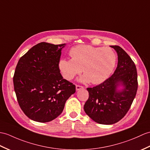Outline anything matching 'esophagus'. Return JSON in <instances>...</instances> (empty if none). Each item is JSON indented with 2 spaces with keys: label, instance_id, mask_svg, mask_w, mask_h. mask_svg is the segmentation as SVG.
Segmentation results:
<instances>
[{
  "label": "esophagus",
  "instance_id": "1",
  "mask_svg": "<svg viewBox=\"0 0 150 150\" xmlns=\"http://www.w3.org/2000/svg\"><path fill=\"white\" fill-rule=\"evenodd\" d=\"M83 87L81 86H79V85H76V91H79V90L83 89Z\"/></svg>",
  "mask_w": 150,
  "mask_h": 150
}]
</instances>
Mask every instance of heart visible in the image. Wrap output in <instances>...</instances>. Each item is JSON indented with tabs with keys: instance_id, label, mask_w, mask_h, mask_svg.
Returning a JSON list of instances; mask_svg holds the SVG:
<instances>
[{
	"instance_id": "1",
	"label": "heart",
	"mask_w": 150,
	"mask_h": 150,
	"mask_svg": "<svg viewBox=\"0 0 150 150\" xmlns=\"http://www.w3.org/2000/svg\"><path fill=\"white\" fill-rule=\"evenodd\" d=\"M71 59L61 58L58 62L59 70L68 81L82 71L79 81L83 83L91 81L98 84L107 80L112 72L116 62V55L109 47L79 45L69 50Z\"/></svg>"
}]
</instances>
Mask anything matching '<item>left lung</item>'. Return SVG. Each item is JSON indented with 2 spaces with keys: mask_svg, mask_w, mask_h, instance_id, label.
I'll return each instance as SVG.
<instances>
[{
  "mask_svg": "<svg viewBox=\"0 0 150 150\" xmlns=\"http://www.w3.org/2000/svg\"><path fill=\"white\" fill-rule=\"evenodd\" d=\"M117 54V66L105 81L87 89L89 98L85 112L95 122L112 125L121 120L130 108L137 90V74L134 61L122 48L110 46Z\"/></svg>",
  "mask_w": 150,
  "mask_h": 150,
  "instance_id": "1",
  "label": "left lung"
}]
</instances>
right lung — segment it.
Masks as SVG:
<instances>
[{
	"label": "right lung",
	"mask_w": 150,
	"mask_h": 150,
	"mask_svg": "<svg viewBox=\"0 0 150 150\" xmlns=\"http://www.w3.org/2000/svg\"><path fill=\"white\" fill-rule=\"evenodd\" d=\"M65 46L41 42L18 61L14 89L20 108L30 120L40 123L54 120L75 93V86L63 79L58 67Z\"/></svg>",
	"instance_id": "add662e5"
}]
</instances>
